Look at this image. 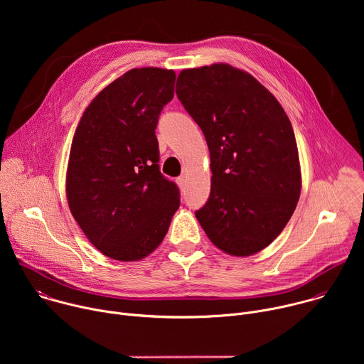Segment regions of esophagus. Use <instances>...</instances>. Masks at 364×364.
<instances>
[{
    "instance_id": "34e87169",
    "label": "esophagus",
    "mask_w": 364,
    "mask_h": 364,
    "mask_svg": "<svg viewBox=\"0 0 364 364\" xmlns=\"http://www.w3.org/2000/svg\"><path fill=\"white\" fill-rule=\"evenodd\" d=\"M186 183H187V181H186V177H184V176H181V177L177 178V184H178L180 188H184V187H186Z\"/></svg>"
}]
</instances>
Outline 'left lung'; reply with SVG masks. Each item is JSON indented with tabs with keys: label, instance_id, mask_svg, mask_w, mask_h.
<instances>
[{
	"label": "left lung",
	"instance_id": "left-lung-1",
	"mask_svg": "<svg viewBox=\"0 0 364 364\" xmlns=\"http://www.w3.org/2000/svg\"><path fill=\"white\" fill-rule=\"evenodd\" d=\"M177 96L210 151L212 188L196 212L198 223L229 255L262 250L284 230L301 193L285 111L253 76L223 63L183 70Z\"/></svg>",
	"mask_w": 364,
	"mask_h": 364
}]
</instances>
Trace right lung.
<instances>
[{"label":"right lung","mask_w":364,"mask_h":364,"mask_svg":"<svg viewBox=\"0 0 364 364\" xmlns=\"http://www.w3.org/2000/svg\"><path fill=\"white\" fill-rule=\"evenodd\" d=\"M176 73L132 69L86 108L73 136L66 194L92 245L117 261H139L159 247L180 205V190L160 171L155 136L174 97Z\"/></svg>","instance_id":"right-lung-1"}]
</instances>
